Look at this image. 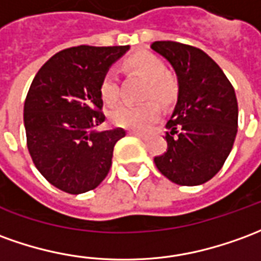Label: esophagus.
Instances as JSON below:
<instances>
[{"mask_svg":"<svg viewBox=\"0 0 261 261\" xmlns=\"http://www.w3.org/2000/svg\"><path fill=\"white\" fill-rule=\"evenodd\" d=\"M128 134H130V136L138 137V138H141V140H147V136L143 134V133H138V131H128Z\"/></svg>","mask_w":261,"mask_h":261,"instance_id":"esophagus-1","label":"esophagus"}]
</instances>
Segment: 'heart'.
<instances>
[{
	"instance_id": "heart-1",
	"label": "heart",
	"mask_w": 261,
	"mask_h": 261,
	"mask_svg": "<svg viewBox=\"0 0 261 261\" xmlns=\"http://www.w3.org/2000/svg\"><path fill=\"white\" fill-rule=\"evenodd\" d=\"M125 67L133 73L140 74L147 80L144 99H154L161 106H169L178 97L179 85L174 74L169 73L161 58L149 52H140L125 61ZM100 96L106 103L112 105L118 97V82L116 72L110 69L101 77L99 87ZM113 124L131 130H147L160 116V110L154 101L143 105L120 103L114 106L110 113Z\"/></svg>"
}]
</instances>
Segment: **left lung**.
Masks as SVG:
<instances>
[{"label":"left lung","mask_w":261,"mask_h":261,"mask_svg":"<svg viewBox=\"0 0 261 261\" xmlns=\"http://www.w3.org/2000/svg\"><path fill=\"white\" fill-rule=\"evenodd\" d=\"M151 49L171 63L179 85L167 123L168 147L154 162L174 184H205L223 167L236 138L234 89L219 65L200 49L172 41H156Z\"/></svg>","instance_id":"left-lung-1"}]
</instances>
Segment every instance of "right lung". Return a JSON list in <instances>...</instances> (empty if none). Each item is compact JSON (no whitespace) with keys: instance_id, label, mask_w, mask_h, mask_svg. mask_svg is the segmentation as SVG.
<instances>
[{"instance_id":"obj_1","label":"right lung","mask_w":261,"mask_h":261,"mask_svg":"<svg viewBox=\"0 0 261 261\" xmlns=\"http://www.w3.org/2000/svg\"><path fill=\"white\" fill-rule=\"evenodd\" d=\"M130 46L80 45L54 55L31 83L23 124L31 158L43 178L63 192L97 188L112 167L123 128L96 131L106 120L101 77Z\"/></svg>"}]
</instances>
